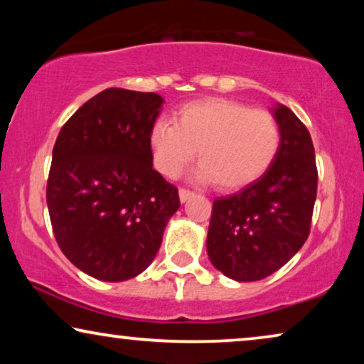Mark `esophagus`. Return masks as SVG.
Wrapping results in <instances>:
<instances>
[{"label": "esophagus", "mask_w": 364, "mask_h": 364, "mask_svg": "<svg viewBox=\"0 0 364 364\" xmlns=\"http://www.w3.org/2000/svg\"><path fill=\"white\" fill-rule=\"evenodd\" d=\"M193 196V192L192 191H188V188H181V191H178V197H181V200L182 202H186V200H188V198H191Z\"/></svg>", "instance_id": "34e87169"}]
</instances>
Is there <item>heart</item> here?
Instances as JSON below:
<instances>
[{
	"label": "heart",
	"mask_w": 364,
	"mask_h": 364,
	"mask_svg": "<svg viewBox=\"0 0 364 364\" xmlns=\"http://www.w3.org/2000/svg\"><path fill=\"white\" fill-rule=\"evenodd\" d=\"M149 142L154 164L166 177L181 176L198 151V181L230 192L250 186L272 167L282 129L272 112L213 97L182 106L176 124H154Z\"/></svg>",
	"instance_id": "1"
}]
</instances>
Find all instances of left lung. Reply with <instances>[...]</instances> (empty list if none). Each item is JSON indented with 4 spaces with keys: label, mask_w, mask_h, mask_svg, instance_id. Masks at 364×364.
<instances>
[{
    "label": "left lung",
    "mask_w": 364,
    "mask_h": 364,
    "mask_svg": "<svg viewBox=\"0 0 364 364\" xmlns=\"http://www.w3.org/2000/svg\"><path fill=\"white\" fill-rule=\"evenodd\" d=\"M282 146L272 167L250 186L213 200L207 252L237 282L262 280L282 268L310 235L316 200L315 147L305 124L275 109Z\"/></svg>",
    "instance_id": "1"
}]
</instances>
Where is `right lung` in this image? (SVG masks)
Listing matches in <instances>:
<instances>
[{
  "label": "right lung",
  "mask_w": 364,
  "mask_h": 364,
  "mask_svg": "<svg viewBox=\"0 0 364 364\" xmlns=\"http://www.w3.org/2000/svg\"><path fill=\"white\" fill-rule=\"evenodd\" d=\"M164 99L109 87L64 124L46 202L59 248L87 275L124 282L151 265L178 191L152 168L149 136Z\"/></svg>",
  "instance_id": "1"
}]
</instances>
